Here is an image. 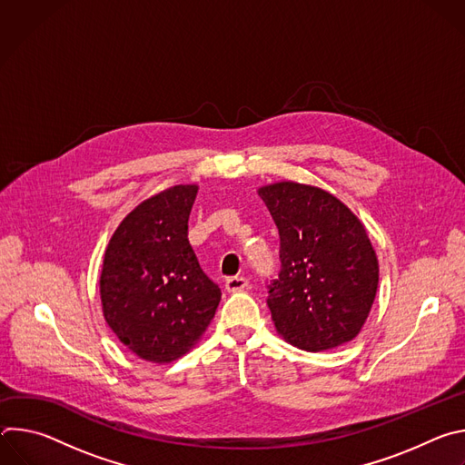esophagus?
<instances>
[{
    "mask_svg": "<svg viewBox=\"0 0 465 465\" xmlns=\"http://www.w3.org/2000/svg\"><path fill=\"white\" fill-rule=\"evenodd\" d=\"M246 287H248V280L242 276H232L226 280V289L230 292H239V291H244Z\"/></svg>",
    "mask_w": 465,
    "mask_h": 465,
    "instance_id": "1",
    "label": "esophagus"
}]
</instances>
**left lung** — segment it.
I'll return each instance as SVG.
<instances>
[{
	"label": "left lung",
	"instance_id": "obj_1",
	"mask_svg": "<svg viewBox=\"0 0 465 465\" xmlns=\"http://www.w3.org/2000/svg\"><path fill=\"white\" fill-rule=\"evenodd\" d=\"M257 194L280 232L282 271L267 300L276 331L305 351L353 341L379 285V261L364 224L314 185L285 180Z\"/></svg>",
	"mask_w": 465,
	"mask_h": 465
}]
</instances>
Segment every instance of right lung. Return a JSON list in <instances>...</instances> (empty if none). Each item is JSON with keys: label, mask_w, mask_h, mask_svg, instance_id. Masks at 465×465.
<instances>
[{"label": "right lung", "mask_w": 465, "mask_h": 465, "mask_svg": "<svg viewBox=\"0 0 465 465\" xmlns=\"http://www.w3.org/2000/svg\"><path fill=\"white\" fill-rule=\"evenodd\" d=\"M198 185H173L132 210L114 232L99 280L103 314L140 359L173 362L208 329L221 289L187 239Z\"/></svg>", "instance_id": "right-lung-1"}]
</instances>
